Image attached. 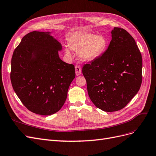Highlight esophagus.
<instances>
[{"label":"esophagus","mask_w":156,"mask_h":156,"mask_svg":"<svg viewBox=\"0 0 156 156\" xmlns=\"http://www.w3.org/2000/svg\"><path fill=\"white\" fill-rule=\"evenodd\" d=\"M75 72H76V76H79V75L81 74L82 69L79 65H76V66H75Z\"/></svg>","instance_id":"1"}]
</instances>
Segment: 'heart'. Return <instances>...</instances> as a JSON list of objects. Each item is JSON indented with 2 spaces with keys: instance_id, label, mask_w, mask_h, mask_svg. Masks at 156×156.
Masks as SVG:
<instances>
[{
  "instance_id": "heart-1",
  "label": "heart",
  "mask_w": 156,
  "mask_h": 156,
  "mask_svg": "<svg viewBox=\"0 0 156 156\" xmlns=\"http://www.w3.org/2000/svg\"><path fill=\"white\" fill-rule=\"evenodd\" d=\"M108 47L106 38L102 35L96 36L91 33H85L75 37L70 43V47L79 52V56L83 62H91L97 59L104 52ZM67 56L72 55L69 48L65 49Z\"/></svg>"
}]
</instances>
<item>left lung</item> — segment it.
<instances>
[{"label": "left lung", "mask_w": 156, "mask_h": 156, "mask_svg": "<svg viewBox=\"0 0 156 156\" xmlns=\"http://www.w3.org/2000/svg\"><path fill=\"white\" fill-rule=\"evenodd\" d=\"M111 33L106 51L82 68L90 99L107 112L124 108L142 83V56L134 39L121 28Z\"/></svg>", "instance_id": "8db88e82"}]
</instances>
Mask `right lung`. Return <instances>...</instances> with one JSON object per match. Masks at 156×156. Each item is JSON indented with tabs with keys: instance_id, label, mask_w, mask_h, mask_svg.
Instances as JSON below:
<instances>
[{
	"instance_id": "obj_1",
	"label": "right lung",
	"mask_w": 156,
	"mask_h": 156,
	"mask_svg": "<svg viewBox=\"0 0 156 156\" xmlns=\"http://www.w3.org/2000/svg\"><path fill=\"white\" fill-rule=\"evenodd\" d=\"M62 50L51 32L33 31L23 37L13 52L10 74L13 90L34 113L52 115L67 99L75 69L60 59Z\"/></svg>"
}]
</instances>
